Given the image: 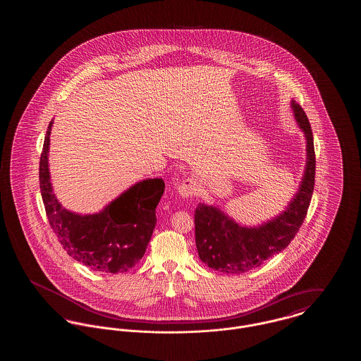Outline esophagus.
<instances>
[{"label":"esophagus","mask_w":361,"mask_h":361,"mask_svg":"<svg viewBox=\"0 0 361 361\" xmlns=\"http://www.w3.org/2000/svg\"><path fill=\"white\" fill-rule=\"evenodd\" d=\"M178 193L183 197H190L196 193V183L192 178H185L180 185H178Z\"/></svg>","instance_id":"esophagus-1"}]
</instances>
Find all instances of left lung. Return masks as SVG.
Masks as SVG:
<instances>
[{
	"label": "left lung",
	"instance_id": "1",
	"mask_svg": "<svg viewBox=\"0 0 361 361\" xmlns=\"http://www.w3.org/2000/svg\"><path fill=\"white\" fill-rule=\"evenodd\" d=\"M291 106L307 143V161L300 187L286 211L258 227L240 226L216 207H196V247L207 267L235 275L252 271L284 250L303 224L314 190L315 152L311 126L303 108L293 100Z\"/></svg>",
	"mask_w": 361,
	"mask_h": 361
}]
</instances>
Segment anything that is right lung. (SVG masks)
<instances>
[{"label":"right lung","mask_w":361,"mask_h":361,"mask_svg":"<svg viewBox=\"0 0 361 361\" xmlns=\"http://www.w3.org/2000/svg\"><path fill=\"white\" fill-rule=\"evenodd\" d=\"M52 121L39 164L42 199L52 231L68 255L92 271L121 274L143 257L154 231L155 208L165 189L162 178L137 183L99 214L78 215L61 206L52 192L49 147Z\"/></svg>","instance_id":"1"}]
</instances>
